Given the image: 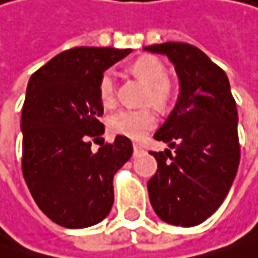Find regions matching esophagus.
<instances>
[{
    "label": "esophagus",
    "mask_w": 258,
    "mask_h": 258,
    "mask_svg": "<svg viewBox=\"0 0 258 258\" xmlns=\"http://www.w3.org/2000/svg\"><path fill=\"white\" fill-rule=\"evenodd\" d=\"M134 153H135V156H137V154H139V153H142V147L135 144V145H134Z\"/></svg>",
    "instance_id": "34e87169"
}]
</instances>
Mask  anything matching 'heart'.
Listing matches in <instances>:
<instances>
[{"label":"heart","mask_w":258,"mask_h":258,"mask_svg":"<svg viewBox=\"0 0 258 258\" xmlns=\"http://www.w3.org/2000/svg\"><path fill=\"white\" fill-rule=\"evenodd\" d=\"M131 70L148 85L147 100L156 105H164L169 101L172 88L167 81L166 67L158 58L153 55H142L132 63ZM98 94L102 104L111 105L114 102V75L111 70H105L101 75ZM156 116L150 108H124L108 119V127L114 135L139 141L156 127Z\"/></svg>","instance_id":"b5f03b06"}]
</instances>
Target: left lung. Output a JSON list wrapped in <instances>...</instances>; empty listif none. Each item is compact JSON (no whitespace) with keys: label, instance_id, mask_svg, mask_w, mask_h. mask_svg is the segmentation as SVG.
<instances>
[{"label":"left lung","instance_id":"1","mask_svg":"<svg viewBox=\"0 0 258 258\" xmlns=\"http://www.w3.org/2000/svg\"><path fill=\"white\" fill-rule=\"evenodd\" d=\"M144 49L167 55L180 85L175 108L154 134L175 154L151 151L158 166L148 180L150 201L166 223L197 226L220 207L238 172L236 104L226 73L197 46L164 42Z\"/></svg>","mask_w":258,"mask_h":258}]
</instances>
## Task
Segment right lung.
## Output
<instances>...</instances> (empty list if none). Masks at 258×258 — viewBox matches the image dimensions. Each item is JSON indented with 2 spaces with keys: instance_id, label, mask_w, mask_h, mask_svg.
Here are the masks:
<instances>
[{
  "instance_id": "right-lung-1",
  "label": "right lung",
  "mask_w": 258,
  "mask_h": 258,
  "mask_svg": "<svg viewBox=\"0 0 258 258\" xmlns=\"http://www.w3.org/2000/svg\"><path fill=\"white\" fill-rule=\"evenodd\" d=\"M132 49L76 46L51 58L28 83L22 111V170L35 203L54 223L82 229L113 207V177L131 158L129 138L102 142L101 75Z\"/></svg>"
}]
</instances>
